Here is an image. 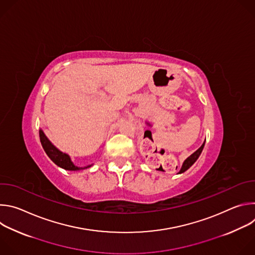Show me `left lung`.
I'll return each mask as SVG.
<instances>
[{"label":"left lung","instance_id":"obj_1","mask_svg":"<svg viewBox=\"0 0 255 255\" xmlns=\"http://www.w3.org/2000/svg\"><path fill=\"white\" fill-rule=\"evenodd\" d=\"M205 142H206V140H205ZM205 142L202 144V146H201L197 151H195L192 155H190V156L184 161V163H183V165H181V168H180V170L178 171V173L185 172L187 169H189V168L196 162V160L199 158V156L201 155V153H202V151H203V148H204V146H205Z\"/></svg>","mask_w":255,"mask_h":255}]
</instances>
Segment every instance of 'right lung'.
Listing matches in <instances>:
<instances>
[{
  "label": "right lung",
  "instance_id": "right-lung-1",
  "mask_svg": "<svg viewBox=\"0 0 255 255\" xmlns=\"http://www.w3.org/2000/svg\"><path fill=\"white\" fill-rule=\"evenodd\" d=\"M39 137H40V142H41V145H42L44 151L46 152L48 157L59 167L64 168L66 170H80V169H85V168L92 166V164L85 166V167L76 166L74 163H72L69 155L58 150L54 146V145L48 140V138L45 136V134L43 133V131L41 129L39 130Z\"/></svg>",
  "mask_w": 255,
  "mask_h": 255
}]
</instances>
